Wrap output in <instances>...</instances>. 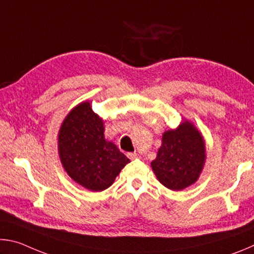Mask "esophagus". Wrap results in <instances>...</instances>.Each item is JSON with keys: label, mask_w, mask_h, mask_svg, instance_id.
Masks as SVG:
<instances>
[{"label": "esophagus", "mask_w": 254, "mask_h": 254, "mask_svg": "<svg viewBox=\"0 0 254 254\" xmlns=\"http://www.w3.org/2000/svg\"><path fill=\"white\" fill-rule=\"evenodd\" d=\"M127 157L130 158V159H137V158H140V154L139 153H136V152H130V153H127Z\"/></svg>", "instance_id": "esophagus-1"}]
</instances>
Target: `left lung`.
Instances as JSON below:
<instances>
[{"mask_svg": "<svg viewBox=\"0 0 254 254\" xmlns=\"http://www.w3.org/2000/svg\"><path fill=\"white\" fill-rule=\"evenodd\" d=\"M205 160L204 137L194 124L185 120L178 127L163 132L151 168L163 186L183 190L198 180Z\"/></svg>", "mask_w": 254, "mask_h": 254, "instance_id": "obj_1", "label": "left lung"}]
</instances>
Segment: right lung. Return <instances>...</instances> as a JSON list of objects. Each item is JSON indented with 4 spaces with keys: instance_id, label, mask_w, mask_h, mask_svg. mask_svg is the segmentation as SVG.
Wrapping results in <instances>:
<instances>
[{
    "instance_id": "obj_1",
    "label": "right lung",
    "mask_w": 254,
    "mask_h": 254,
    "mask_svg": "<svg viewBox=\"0 0 254 254\" xmlns=\"http://www.w3.org/2000/svg\"><path fill=\"white\" fill-rule=\"evenodd\" d=\"M58 153L67 175L84 188L102 191L127 163L126 154L104 135L103 119L81 102L66 115L58 132Z\"/></svg>"
}]
</instances>
